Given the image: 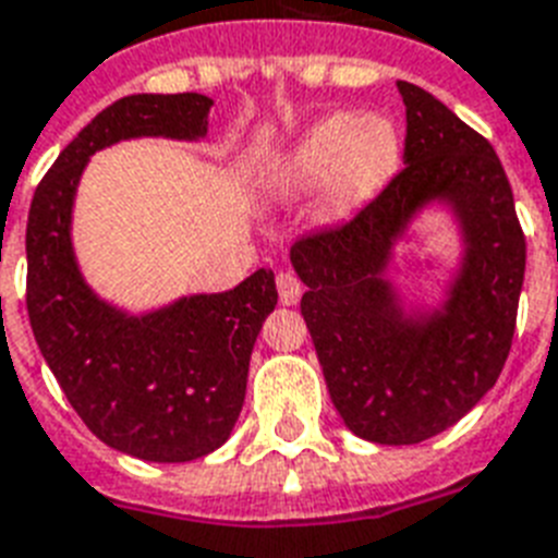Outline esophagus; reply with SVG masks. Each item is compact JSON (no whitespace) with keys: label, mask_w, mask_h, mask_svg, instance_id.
I'll return each instance as SVG.
<instances>
[{"label":"esophagus","mask_w":558,"mask_h":558,"mask_svg":"<svg viewBox=\"0 0 558 558\" xmlns=\"http://www.w3.org/2000/svg\"><path fill=\"white\" fill-rule=\"evenodd\" d=\"M275 283H278L280 303H287V306L298 303V298H301L303 287H301V280H298V275H294V271H278V278H275Z\"/></svg>","instance_id":"34e87169"}]
</instances>
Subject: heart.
<instances>
[{
  "label": "heart",
  "instance_id": "obj_1",
  "mask_svg": "<svg viewBox=\"0 0 558 558\" xmlns=\"http://www.w3.org/2000/svg\"><path fill=\"white\" fill-rule=\"evenodd\" d=\"M401 160V134L381 114L335 111L320 117L269 166L280 192H312L326 183L335 211H352L381 192Z\"/></svg>",
  "mask_w": 558,
  "mask_h": 558
}]
</instances>
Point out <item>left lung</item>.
<instances>
[{
	"mask_svg": "<svg viewBox=\"0 0 558 558\" xmlns=\"http://www.w3.org/2000/svg\"><path fill=\"white\" fill-rule=\"evenodd\" d=\"M404 169L352 220L294 240L301 315L343 424L375 444H418L499 381L515 332L524 232L487 140L433 94L398 83ZM462 217L469 255L441 313L410 319L386 280L391 243L424 202Z\"/></svg>",
	"mask_w": 558,
	"mask_h": 558,
	"instance_id": "1",
	"label": "left lung"
}]
</instances>
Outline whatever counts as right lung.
<instances>
[{"label": "right lung", "mask_w": 558, "mask_h": 558, "mask_svg": "<svg viewBox=\"0 0 558 558\" xmlns=\"http://www.w3.org/2000/svg\"><path fill=\"white\" fill-rule=\"evenodd\" d=\"M208 108L203 94L117 99L62 148L31 203L25 303L39 352L85 427L134 459L192 461L229 438L252 347L278 303L275 275L257 269L232 292L192 294L134 318L85 287L71 206L90 154L129 137L197 140Z\"/></svg>", "instance_id": "1"}]
</instances>
